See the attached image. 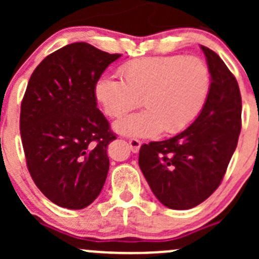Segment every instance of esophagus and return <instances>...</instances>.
Instances as JSON below:
<instances>
[{
  "mask_svg": "<svg viewBox=\"0 0 259 259\" xmlns=\"http://www.w3.org/2000/svg\"><path fill=\"white\" fill-rule=\"evenodd\" d=\"M129 145H130V149H132L133 153H138L140 149V146H142V142L138 139H130Z\"/></svg>",
  "mask_w": 259,
  "mask_h": 259,
  "instance_id": "esophagus-1",
  "label": "esophagus"
}]
</instances>
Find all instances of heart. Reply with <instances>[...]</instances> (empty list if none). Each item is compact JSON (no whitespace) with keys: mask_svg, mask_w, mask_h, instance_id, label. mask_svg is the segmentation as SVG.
I'll return each instance as SVG.
<instances>
[{"mask_svg":"<svg viewBox=\"0 0 259 259\" xmlns=\"http://www.w3.org/2000/svg\"><path fill=\"white\" fill-rule=\"evenodd\" d=\"M120 80L100 77L95 96L109 116L119 119L140 104L145 110L115 122L117 133L154 137L163 130L177 134L202 111L210 89V72L194 56L142 57L120 66Z\"/></svg>","mask_w":259,"mask_h":259,"instance_id":"b5f03b06","label":"heart"}]
</instances>
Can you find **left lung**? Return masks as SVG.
<instances>
[{
	"instance_id": "8db88e82",
	"label": "left lung",
	"mask_w": 259,
	"mask_h": 259,
	"mask_svg": "<svg viewBox=\"0 0 259 259\" xmlns=\"http://www.w3.org/2000/svg\"><path fill=\"white\" fill-rule=\"evenodd\" d=\"M210 72V89L199 116L184 132L142 145L139 166L159 202L170 209H190L222 183L241 133L238 82L223 60L200 46Z\"/></svg>"
}]
</instances>
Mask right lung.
Wrapping results in <instances>:
<instances>
[{
    "label": "right lung",
    "mask_w": 259,
    "mask_h": 259,
    "mask_svg": "<svg viewBox=\"0 0 259 259\" xmlns=\"http://www.w3.org/2000/svg\"><path fill=\"white\" fill-rule=\"evenodd\" d=\"M121 55L86 42L52 52L31 75L21 104L20 130L28 171L56 205L82 209L100 194L116 139L96 108L95 83Z\"/></svg>",
    "instance_id": "right-lung-1"
}]
</instances>
